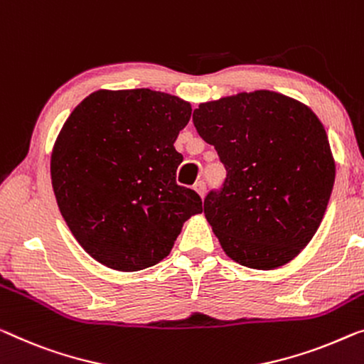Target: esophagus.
<instances>
[{"instance_id": "esophagus-1", "label": "esophagus", "mask_w": 364, "mask_h": 364, "mask_svg": "<svg viewBox=\"0 0 364 364\" xmlns=\"http://www.w3.org/2000/svg\"><path fill=\"white\" fill-rule=\"evenodd\" d=\"M194 191H196L199 196H200V199H203L204 194H205V183L204 181H198L196 184H194Z\"/></svg>"}]
</instances>
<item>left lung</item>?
Masks as SVG:
<instances>
[{
	"label": "left lung",
	"instance_id": "1",
	"mask_svg": "<svg viewBox=\"0 0 364 364\" xmlns=\"http://www.w3.org/2000/svg\"><path fill=\"white\" fill-rule=\"evenodd\" d=\"M193 122L227 170L224 186L204 199L222 250L253 269L289 263L316 235L333 189L322 122L268 90L200 102Z\"/></svg>",
	"mask_w": 364,
	"mask_h": 364
}]
</instances>
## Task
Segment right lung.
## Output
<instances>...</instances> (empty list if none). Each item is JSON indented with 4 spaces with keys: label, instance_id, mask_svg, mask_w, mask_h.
<instances>
[{
    "label": "right lung",
    "instance_id": "add662e5",
    "mask_svg": "<svg viewBox=\"0 0 364 364\" xmlns=\"http://www.w3.org/2000/svg\"><path fill=\"white\" fill-rule=\"evenodd\" d=\"M191 105L149 88L100 90L70 114L50 156L58 209L83 250L105 267L139 271L168 257L183 224L203 213L178 186L173 147Z\"/></svg>",
    "mask_w": 364,
    "mask_h": 364
}]
</instances>
